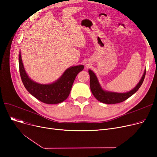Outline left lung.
Here are the masks:
<instances>
[{"label":"left lung","instance_id":"8db88e82","mask_svg":"<svg viewBox=\"0 0 157 157\" xmlns=\"http://www.w3.org/2000/svg\"><path fill=\"white\" fill-rule=\"evenodd\" d=\"M90 74V86L91 91L94 95V96L97 99L102 103L112 104H117L124 101L127 100L128 98L134 94L140 86L143 83V81L146 75V70L144 72L142 78L140 80L139 83L137 85V86L131 91L127 93H115V92H109L104 91L101 87L99 83H98L97 78L95 74L91 70L88 71Z\"/></svg>","mask_w":157,"mask_h":157}]
</instances>
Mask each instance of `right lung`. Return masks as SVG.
Wrapping results in <instances>:
<instances>
[{
    "label": "right lung",
    "instance_id": "obj_1",
    "mask_svg": "<svg viewBox=\"0 0 157 157\" xmlns=\"http://www.w3.org/2000/svg\"><path fill=\"white\" fill-rule=\"evenodd\" d=\"M83 69V65L74 66L66 70L62 77L55 83L49 85L38 84L27 76L23 67L21 53L19 54V70L24 86L31 95L45 104H54L64 101L69 95L78 74Z\"/></svg>",
    "mask_w": 157,
    "mask_h": 157
}]
</instances>
